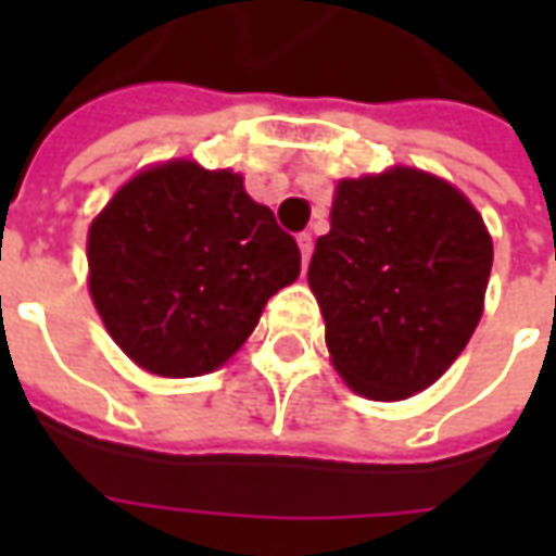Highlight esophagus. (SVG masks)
<instances>
[{"label": "esophagus", "mask_w": 556, "mask_h": 556, "mask_svg": "<svg viewBox=\"0 0 556 556\" xmlns=\"http://www.w3.org/2000/svg\"><path fill=\"white\" fill-rule=\"evenodd\" d=\"M298 247H301L303 265H306V262H309V255H313V247H315L313 235H309V231H301V235H298Z\"/></svg>", "instance_id": "obj_1"}]
</instances>
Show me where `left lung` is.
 Returning a JSON list of instances; mask_svg holds the SVG:
<instances>
[{
	"label": "left lung",
	"instance_id": "left-lung-1",
	"mask_svg": "<svg viewBox=\"0 0 556 556\" xmlns=\"http://www.w3.org/2000/svg\"><path fill=\"white\" fill-rule=\"evenodd\" d=\"M491 258L453 184L408 166L339 181L309 289L351 390L396 402L434 384L477 330Z\"/></svg>",
	"mask_w": 556,
	"mask_h": 556
}]
</instances>
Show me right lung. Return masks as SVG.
Listing matches in <instances>:
<instances>
[{"label": "right lung", "instance_id": "right-lung-1", "mask_svg": "<svg viewBox=\"0 0 556 556\" xmlns=\"http://www.w3.org/2000/svg\"><path fill=\"white\" fill-rule=\"evenodd\" d=\"M298 274V241L241 175L190 160L139 172L89 229L103 325L130 361L166 378L223 366Z\"/></svg>", "mask_w": 556, "mask_h": 556}]
</instances>
